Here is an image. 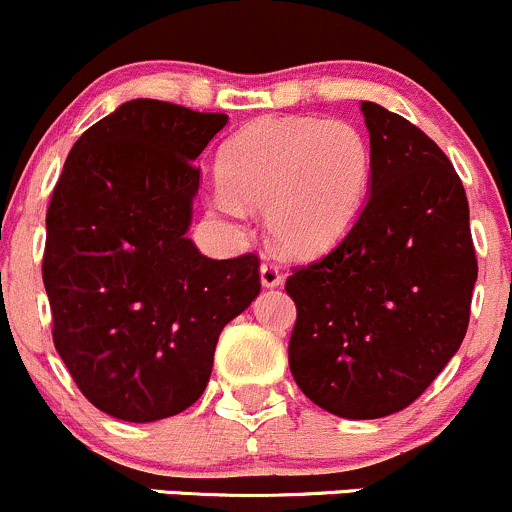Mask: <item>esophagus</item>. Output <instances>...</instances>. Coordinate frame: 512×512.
I'll return each mask as SVG.
<instances>
[{"label": "esophagus", "instance_id": "obj_1", "mask_svg": "<svg viewBox=\"0 0 512 512\" xmlns=\"http://www.w3.org/2000/svg\"><path fill=\"white\" fill-rule=\"evenodd\" d=\"M260 277H262V284H265V287H279V284H282V279H284L282 272H279V267L270 260H262Z\"/></svg>", "mask_w": 512, "mask_h": 512}]
</instances>
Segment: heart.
<instances>
[{"instance_id": "b5f03b06", "label": "heart", "mask_w": 512, "mask_h": 512, "mask_svg": "<svg viewBox=\"0 0 512 512\" xmlns=\"http://www.w3.org/2000/svg\"><path fill=\"white\" fill-rule=\"evenodd\" d=\"M218 213L265 206L270 235L287 252H319L341 238L370 188V144L346 120L279 117L235 134L220 152Z\"/></svg>"}]
</instances>
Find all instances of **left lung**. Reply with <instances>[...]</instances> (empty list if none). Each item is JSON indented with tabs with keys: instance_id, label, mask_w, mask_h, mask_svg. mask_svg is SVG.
Segmentation results:
<instances>
[{
	"instance_id": "8db88e82",
	"label": "left lung",
	"mask_w": 512,
	"mask_h": 512,
	"mask_svg": "<svg viewBox=\"0 0 512 512\" xmlns=\"http://www.w3.org/2000/svg\"><path fill=\"white\" fill-rule=\"evenodd\" d=\"M370 196L346 238L287 277L289 368L314 405L378 419L412 405L459 351L478 262L449 157L410 120L360 105Z\"/></svg>"
}]
</instances>
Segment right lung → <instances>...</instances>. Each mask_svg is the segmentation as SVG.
<instances>
[{"instance_id":"1","label":"right lung","mask_w":512,"mask_h":512,"mask_svg":"<svg viewBox=\"0 0 512 512\" xmlns=\"http://www.w3.org/2000/svg\"><path fill=\"white\" fill-rule=\"evenodd\" d=\"M223 112L129 100L73 144L46 213L53 346L78 390L154 422L206 390L220 331L260 294V257L211 260L186 238Z\"/></svg>"}]
</instances>
